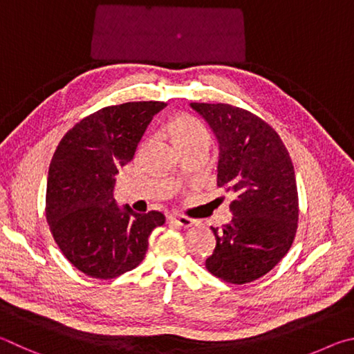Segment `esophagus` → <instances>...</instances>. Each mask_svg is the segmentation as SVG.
Masks as SVG:
<instances>
[{"mask_svg": "<svg viewBox=\"0 0 354 354\" xmlns=\"http://www.w3.org/2000/svg\"><path fill=\"white\" fill-rule=\"evenodd\" d=\"M169 221H171V224L182 227V228H189L196 224L194 219H189V218H187V216H169Z\"/></svg>", "mask_w": 354, "mask_h": 354, "instance_id": "34e87169", "label": "esophagus"}]
</instances>
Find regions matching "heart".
<instances>
[{"instance_id":"b5f03b06","label":"heart","mask_w":354,"mask_h":354,"mask_svg":"<svg viewBox=\"0 0 354 354\" xmlns=\"http://www.w3.org/2000/svg\"><path fill=\"white\" fill-rule=\"evenodd\" d=\"M167 133L178 149H183L197 142H209V135L203 124L191 116H178L167 122Z\"/></svg>"}]
</instances>
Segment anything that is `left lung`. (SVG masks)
Listing matches in <instances>:
<instances>
[{"label":"left lung","instance_id":"obj_1","mask_svg":"<svg viewBox=\"0 0 354 354\" xmlns=\"http://www.w3.org/2000/svg\"><path fill=\"white\" fill-rule=\"evenodd\" d=\"M219 142L218 187L232 191L230 224L213 228L205 268L232 284L270 272L294 243L299 221L295 172L286 146L261 118L230 104L191 102Z\"/></svg>","mask_w":354,"mask_h":354}]
</instances>
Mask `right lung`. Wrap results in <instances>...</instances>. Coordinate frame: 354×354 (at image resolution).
<instances>
[{
  "instance_id": "add662e5",
  "label": "right lung",
  "mask_w": 354,
  "mask_h": 354,
  "mask_svg": "<svg viewBox=\"0 0 354 354\" xmlns=\"http://www.w3.org/2000/svg\"><path fill=\"white\" fill-rule=\"evenodd\" d=\"M165 102L110 105L84 118L60 140L48 171L46 221L65 258L101 280L135 269L160 212L135 213L113 199L115 176L130 163L141 136Z\"/></svg>"
}]
</instances>
